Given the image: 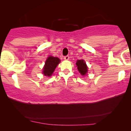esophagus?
Listing matches in <instances>:
<instances>
[{
    "label": "esophagus",
    "mask_w": 131,
    "mask_h": 131,
    "mask_svg": "<svg viewBox=\"0 0 131 131\" xmlns=\"http://www.w3.org/2000/svg\"><path fill=\"white\" fill-rule=\"evenodd\" d=\"M69 58H70V57H69V55H67V56L64 57V60H69Z\"/></svg>",
    "instance_id": "34e87169"
}]
</instances>
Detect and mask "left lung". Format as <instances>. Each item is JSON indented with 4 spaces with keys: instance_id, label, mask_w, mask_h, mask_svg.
<instances>
[{
    "instance_id": "1",
    "label": "left lung",
    "mask_w": 131,
    "mask_h": 131,
    "mask_svg": "<svg viewBox=\"0 0 131 131\" xmlns=\"http://www.w3.org/2000/svg\"><path fill=\"white\" fill-rule=\"evenodd\" d=\"M76 66H78V69L80 73V74L83 75V76L86 74L88 72V67L84 60H79L78 61H77Z\"/></svg>"
}]
</instances>
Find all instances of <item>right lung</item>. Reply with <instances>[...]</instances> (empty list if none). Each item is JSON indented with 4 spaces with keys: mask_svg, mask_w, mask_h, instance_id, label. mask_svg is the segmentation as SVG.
<instances>
[{
    "mask_svg": "<svg viewBox=\"0 0 131 131\" xmlns=\"http://www.w3.org/2000/svg\"><path fill=\"white\" fill-rule=\"evenodd\" d=\"M60 62V59L57 57H48L45 62V64L43 67V73L46 76H51L53 71L58 64Z\"/></svg>",
    "mask_w": 131,
    "mask_h": 131,
    "instance_id": "add662e5",
    "label": "right lung"
}]
</instances>
